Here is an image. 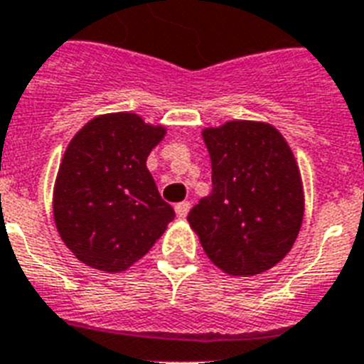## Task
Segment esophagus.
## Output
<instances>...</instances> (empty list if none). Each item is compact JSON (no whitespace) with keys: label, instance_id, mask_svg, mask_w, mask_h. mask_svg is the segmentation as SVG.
Masks as SVG:
<instances>
[{"label":"esophagus","instance_id":"1","mask_svg":"<svg viewBox=\"0 0 364 364\" xmlns=\"http://www.w3.org/2000/svg\"><path fill=\"white\" fill-rule=\"evenodd\" d=\"M188 210H191V201H179V203H176V215L179 218H185L188 215Z\"/></svg>","mask_w":364,"mask_h":364}]
</instances>
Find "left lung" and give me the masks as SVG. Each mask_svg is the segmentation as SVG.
Here are the masks:
<instances>
[{"label": "left lung", "mask_w": 364, "mask_h": 364, "mask_svg": "<svg viewBox=\"0 0 364 364\" xmlns=\"http://www.w3.org/2000/svg\"><path fill=\"white\" fill-rule=\"evenodd\" d=\"M213 191L188 213L207 257L231 276H255L291 252L304 220L300 170L268 124L203 131Z\"/></svg>", "instance_id": "1"}]
</instances>
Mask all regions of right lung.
Instances as JSON below:
<instances>
[{
	"label": "right lung",
	"instance_id": "obj_1",
	"mask_svg": "<svg viewBox=\"0 0 364 364\" xmlns=\"http://www.w3.org/2000/svg\"><path fill=\"white\" fill-rule=\"evenodd\" d=\"M163 127L131 112L97 116L64 151L53 192L60 239L79 261L103 272L129 268L176 213L146 168Z\"/></svg>",
	"mask_w": 364,
	"mask_h": 364
}]
</instances>
